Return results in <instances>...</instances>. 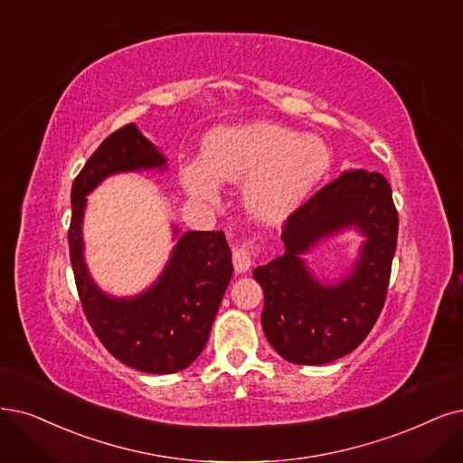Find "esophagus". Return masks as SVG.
<instances>
[{"label":"esophagus","instance_id":"1","mask_svg":"<svg viewBox=\"0 0 463 463\" xmlns=\"http://www.w3.org/2000/svg\"><path fill=\"white\" fill-rule=\"evenodd\" d=\"M253 253H255V246L253 242H242L241 246H236L232 251V265L238 275L246 272L251 263H253Z\"/></svg>","mask_w":463,"mask_h":463}]
</instances>
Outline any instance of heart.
<instances>
[{
  "label": "heart",
  "mask_w": 463,
  "mask_h": 463,
  "mask_svg": "<svg viewBox=\"0 0 463 463\" xmlns=\"http://www.w3.org/2000/svg\"><path fill=\"white\" fill-rule=\"evenodd\" d=\"M332 165L320 137L270 122L217 128L205 135L200 164L181 165L188 196L217 203L219 184H242L246 210L263 222H279L309 198Z\"/></svg>",
  "instance_id": "1"
}]
</instances>
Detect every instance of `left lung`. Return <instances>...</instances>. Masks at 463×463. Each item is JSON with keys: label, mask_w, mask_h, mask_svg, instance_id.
I'll list each match as a JSON object with an SVG mask.
<instances>
[{"label": "left lung", "mask_w": 463, "mask_h": 463, "mask_svg": "<svg viewBox=\"0 0 463 463\" xmlns=\"http://www.w3.org/2000/svg\"><path fill=\"white\" fill-rule=\"evenodd\" d=\"M397 229L387 179L366 169L344 171L288 217L284 255L253 270L265 296L263 332L284 361L318 366L363 344L383 309ZM347 230L365 238L354 267L335 281L318 279L304 255Z\"/></svg>", "instance_id": "1"}]
</instances>
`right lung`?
Here are the masks:
<instances>
[{
    "label": "right lung",
    "mask_w": 463,
    "mask_h": 463,
    "mask_svg": "<svg viewBox=\"0 0 463 463\" xmlns=\"http://www.w3.org/2000/svg\"><path fill=\"white\" fill-rule=\"evenodd\" d=\"M143 169L165 171L167 158L135 124L114 131L91 154L72 184L71 261L83 313L109 353L139 372L175 373L196 361L210 337L232 255L222 231L181 232L174 225L177 244L156 282L131 298L100 289L83 258L85 196L110 175Z\"/></svg>",
    "instance_id": "1"
}]
</instances>
